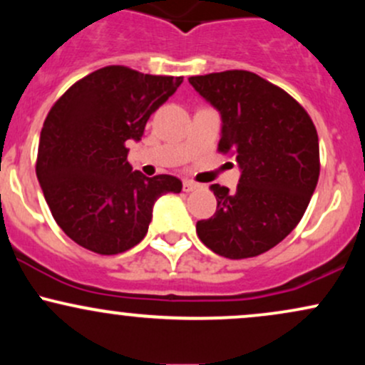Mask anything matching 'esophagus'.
Returning a JSON list of instances; mask_svg holds the SVG:
<instances>
[{
	"label": "esophagus",
	"instance_id": "obj_1",
	"mask_svg": "<svg viewBox=\"0 0 365 365\" xmlns=\"http://www.w3.org/2000/svg\"><path fill=\"white\" fill-rule=\"evenodd\" d=\"M197 188H199V185L195 182H192V180H185L183 182V192H194Z\"/></svg>",
	"mask_w": 365,
	"mask_h": 365
}]
</instances>
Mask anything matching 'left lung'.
<instances>
[{"label": "left lung", "instance_id": "left-lung-1", "mask_svg": "<svg viewBox=\"0 0 365 365\" xmlns=\"http://www.w3.org/2000/svg\"><path fill=\"white\" fill-rule=\"evenodd\" d=\"M190 86L221 116V153L240 168L235 192L215 183V216L197 221L212 252L245 259L278 245L302 220L319 178V139L290 94L245 70L199 75Z\"/></svg>", "mask_w": 365, "mask_h": 365}]
</instances>
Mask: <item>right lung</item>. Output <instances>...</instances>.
Wrapping results in <instances>:
<instances>
[{
    "instance_id": "1",
    "label": "right lung",
    "mask_w": 365,
    "mask_h": 365,
    "mask_svg": "<svg viewBox=\"0 0 365 365\" xmlns=\"http://www.w3.org/2000/svg\"><path fill=\"white\" fill-rule=\"evenodd\" d=\"M183 77H159L113 65L73 83L41 130L36 173L58 226L101 255L125 252L148 233L161 195L180 194L171 175L145 177L127 161L149 116Z\"/></svg>"
}]
</instances>
